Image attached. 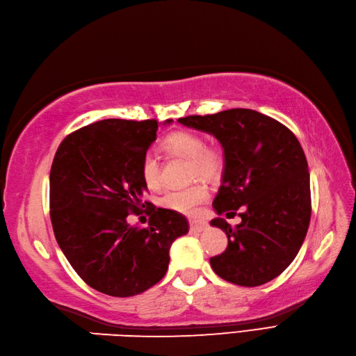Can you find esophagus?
<instances>
[{
	"instance_id": "obj_1",
	"label": "esophagus",
	"mask_w": 356,
	"mask_h": 356,
	"mask_svg": "<svg viewBox=\"0 0 356 356\" xmlns=\"http://www.w3.org/2000/svg\"><path fill=\"white\" fill-rule=\"evenodd\" d=\"M189 227H191V232L194 233H202L207 229V224L204 221H197V220H191L189 221Z\"/></svg>"
}]
</instances>
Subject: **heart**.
Listing matches in <instances>:
<instances>
[{
    "mask_svg": "<svg viewBox=\"0 0 356 356\" xmlns=\"http://www.w3.org/2000/svg\"><path fill=\"white\" fill-rule=\"evenodd\" d=\"M162 150L168 156L181 158L189 161V177L215 179L221 175L224 167L222 152L206 145L204 138L193 131H177L170 134L162 141ZM141 177L150 189H156L161 185V167L158 159L152 153H147L141 161ZM209 189L202 181L180 189H170L161 197V206L179 213H193L197 206L206 202Z\"/></svg>",
    "mask_w": 356,
    "mask_h": 356,
    "instance_id": "obj_1",
    "label": "heart"
}]
</instances>
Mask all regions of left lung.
Here are the masks:
<instances>
[{"label": "left lung", "instance_id": "8db88e82", "mask_svg": "<svg viewBox=\"0 0 356 356\" xmlns=\"http://www.w3.org/2000/svg\"><path fill=\"white\" fill-rule=\"evenodd\" d=\"M177 122L213 135L222 145L215 212L229 218L241 209L236 229L224 218L211 221L229 238L227 250L211 259L212 269L245 287L277 278L302 247L312 216L308 163L298 138L284 124L245 108Z\"/></svg>", "mask_w": 356, "mask_h": 356}]
</instances>
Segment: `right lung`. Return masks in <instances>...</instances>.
Segmentation results:
<instances>
[{"label": "right lung", "instance_id": "obj_1", "mask_svg": "<svg viewBox=\"0 0 356 356\" xmlns=\"http://www.w3.org/2000/svg\"><path fill=\"white\" fill-rule=\"evenodd\" d=\"M158 127L156 120L106 118L67 135L54 156V234L72 268L100 293L127 298L156 284L168 269L171 243L189 230L181 213L143 203L141 161ZM145 205L149 225H127V215Z\"/></svg>", "mask_w": 356, "mask_h": 356}]
</instances>
